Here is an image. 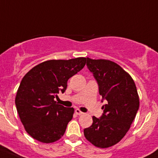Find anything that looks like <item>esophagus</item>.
I'll use <instances>...</instances> for the list:
<instances>
[{
    "instance_id": "34e87169",
    "label": "esophagus",
    "mask_w": 158,
    "mask_h": 158,
    "mask_svg": "<svg viewBox=\"0 0 158 158\" xmlns=\"http://www.w3.org/2000/svg\"><path fill=\"white\" fill-rule=\"evenodd\" d=\"M75 113H76V115H79V116H80V115L83 114V113H82V112L80 110H79V109H76V110H75Z\"/></svg>"
}]
</instances>
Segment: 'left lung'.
I'll list each match as a JSON object with an SVG mask.
<instances>
[{
	"mask_svg": "<svg viewBox=\"0 0 158 158\" xmlns=\"http://www.w3.org/2000/svg\"><path fill=\"white\" fill-rule=\"evenodd\" d=\"M86 65L107 103L100 118L93 116L84 136L97 148H110L123 138L135 118L140 105L137 87L131 75L113 61L87 58Z\"/></svg>",
	"mask_w": 158,
	"mask_h": 158,
	"instance_id": "obj_1",
	"label": "left lung"
}]
</instances>
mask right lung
I'll return each mask as SVG.
<instances>
[{"instance_id": "1", "label": "right lung", "mask_w": 158, "mask_h": 158, "mask_svg": "<svg viewBox=\"0 0 158 158\" xmlns=\"http://www.w3.org/2000/svg\"><path fill=\"white\" fill-rule=\"evenodd\" d=\"M86 58L48 60L35 65L20 83L15 104L26 132L38 141L49 143L64 135L74 108L60 105L55 97L67 88L69 79L80 71Z\"/></svg>"}]
</instances>
